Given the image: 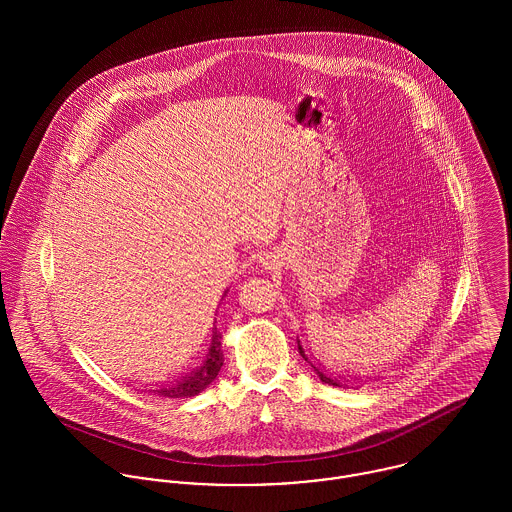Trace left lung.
Segmentation results:
<instances>
[{
  "mask_svg": "<svg viewBox=\"0 0 512 512\" xmlns=\"http://www.w3.org/2000/svg\"><path fill=\"white\" fill-rule=\"evenodd\" d=\"M299 353H301V357H303V359H305V361H307V357H305V355H303V349H301V347H299ZM313 368H315V366H313ZM315 370H317V374H319V378H321V382H325V384H333V386H339V382H337V380H333V378H329V376H327V374H323V372H321V370H319V368H315Z\"/></svg>",
  "mask_w": 512,
  "mask_h": 512,
  "instance_id": "1",
  "label": "left lung"
}]
</instances>
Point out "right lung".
Wrapping results in <instances>:
<instances>
[{"instance_id": "add662e5", "label": "right lung", "mask_w": 512, "mask_h": 512, "mask_svg": "<svg viewBox=\"0 0 512 512\" xmlns=\"http://www.w3.org/2000/svg\"><path fill=\"white\" fill-rule=\"evenodd\" d=\"M220 333H217V327L213 331V343H211V351L207 355V361L203 366L195 372H191L189 376H185L183 380H179L173 386H165L157 392L159 396H167V398H189V396H197L199 392H203L219 374L220 366L224 363L222 359V351H220Z\"/></svg>"}]
</instances>
